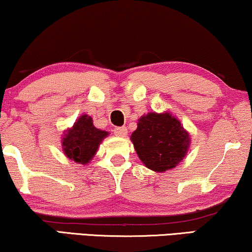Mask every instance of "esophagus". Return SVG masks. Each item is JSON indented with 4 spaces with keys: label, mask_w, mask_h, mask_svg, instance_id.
<instances>
[{
    "label": "esophagus",
    "mask_w": 252,
    "mask_h": 252,
    "mask_svg": "<svg viewBox=\"0 0 252 252\" xmlns=\"http://www.w3.org/2000/svg\"><path fill=\"white\" fill-rule=\"evenodd\" d=\"M115 135L119 137H125L127 135V128L126 127H116Z\"/></svg>",
    "instance_id": "obj_1"
}]
</instances>
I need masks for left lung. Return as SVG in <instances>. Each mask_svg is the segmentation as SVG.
<instances>
[{
    "label": "left lung",
    "mask_w": 252,
    "mask_h": 252,
    "mask_svg": "<svg viewBox=\"0 0 252 252\" xmlns=\"http://www.w3.org/2000/svg\"><path fill=\"white\" fill-rule=\"evenodd\" d=\"M140 160L155 172L172 170L184 159L190 147V135L171 111L148 112L137 120L130 135Z\"/></svg>",
    "instance_id": "1"
}]
</instances>
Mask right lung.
Masks as SVG:
<instances>
[{
    "label": "right lung",
    "mask_w": 252,
    "mask_h": 252,
    "mask_svg": "<svg viewBox=\"0 0 252 252\" xmlns=\"http://www.w3.org/2000/svg\"><path fill=\"white\" fill-rule=\"evenodd\" d=\"M109 134L106 130L96 128L91 116L78 117L73 126L65 129L62 135L64 155L77 164L87 165L97 153L99 144Z\"/></svg>",
    "instance_id": "obj_1"
}]
</instances>
